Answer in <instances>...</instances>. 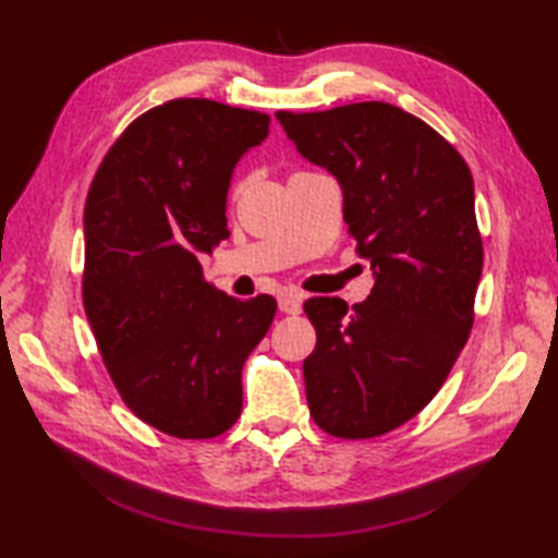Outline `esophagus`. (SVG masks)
Listing matches in <instances>:
<instances>
[{
	"instance_id": "34e87169",
	"label": "esophagus",
	"mask_w": 558,
	"mask_h": 558,
	"mask_svg": "<svg viewBox=\"0 0 558 558\" xmlns=\"http://www.w3.org/2000/svg\"><path fill=\"white\" fill-rule=\"evenodd\" d=\"M278 306L282 314H300L302 312V294L300 292H282L278 298Z\"/></svg>"
}]
</instances>
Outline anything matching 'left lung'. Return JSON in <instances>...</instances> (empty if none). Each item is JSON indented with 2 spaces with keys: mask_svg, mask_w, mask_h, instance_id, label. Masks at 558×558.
<instances>
[{
  "mask_svg": "<svg viewBox=\"0 0 558 558\" xmlns=\"http://www.w3.org/2000/svg\"><path fill=\"white\" fill-rule=\"evenodd\" d=\"M276 117L340 182L348 232L376 278L352 310L304 302L316 328L310 412L338 438L388 434L429 405L475 324L484 248L472 172L436 129L388 102Z\"/></svg>",
  "mask_w": 558,
  "mask_h": 558,
  "instance_id": "obj_1",
  "label": "left lung"
}]
</instances>
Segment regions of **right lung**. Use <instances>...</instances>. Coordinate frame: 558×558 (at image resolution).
Here are the masks:
<instances>
[{
    "label": "right lung",
    "instance_id": "obj_1",
    "mask_svg": "<svg viewBox=\"0 0 558 558\" xmlns=\"http://www.w3.org/2000/svg\"><path fill=\"white\" fill-rule=\"evenodd\" d=\"M268 124L206 98L162 102L90 182L83 306L117 393L162 434L216 438L240 420L244 362L276 316L270 294L228 298L198 264L228 240L232 170Z\"/></svg>",
    "mask_w": 558,
    "mask_h": 558
}]
</instances>
